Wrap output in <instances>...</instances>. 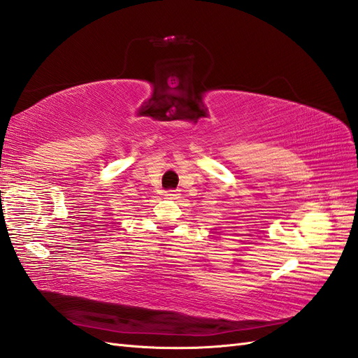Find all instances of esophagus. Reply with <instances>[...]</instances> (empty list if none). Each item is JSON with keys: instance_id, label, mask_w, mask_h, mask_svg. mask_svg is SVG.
I'll list each match as a JSON object with an SVG mask.
<instances>
[{"instance_id": "34e87169", "label": "esophagus", "mask_w": 358, "mask_h": 358, "mask_svg": "<svg viewBox=\"0 0 358 358\" xmlns=\"http://www.w3.org/2000/svg\"><path fill=\"white\" fill-rule=\"evenodd\" d=\"M166 196H168V198H173V199H176V198H180V190L171 189V190H168V192H166Z\"/></svg>"}]
</instances>
